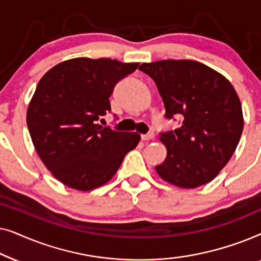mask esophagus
<instances>
[{
    "instance_id": "obj_1",
    "label": "esophagus",
    "mask_w": 261,
    "mask_h": 261,
    "mask_svg": "<svg viewBox=\"0 0 261 261\" xmlns=\"http://www.w3.org/2000/svg\"><path fill=\"white\" fill-rule=\"evenodd\" d=\"M141 139L144 141H148V140H153L154 139V134L153 133H148V134H142Z\"/></svg>"
}]
</instances>
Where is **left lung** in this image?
<instances>
[{
  "instance_id": "1",
  "label": "left lung",
  "mask_w": 261,
  "mask_h": 261,
  "mask_svg": "<svg viewBox=\"0 0 261 261\" xmlns=\"http://www.w3.org/2000/svg\"><path fill=\"white\" fill-rule=\"evenodd\" d=\"M139 70L155 82L166 117L181 115V126L162 133L167 154L156 173L167 183L195 189L212 181L240 141L244 115L229 81L195 60H159Z\"/></svg>"
}]
</instances>
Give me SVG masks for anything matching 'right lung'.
Returning a JSON list of instances; mask_svg holds the SVG:
<instances>
[{
	"instance_id": "obj_1",
	"label": "right lung",
	"mask_w": 261,
	"mask_h": 261,
	"mask_svg": "<svg viewBox=\"0 0 261 261\" xmlns=\"http://www.w3.org/2000/svg\"><path fill=\"white\" fill-rule=\"evenodd\" d=\"M139 63L73 58L57 64L39 81L27 109V126L41 162L74 190L89 191L112 179L140 134L96 123L110 112L117 82Z\"/></svg>"
}]
</instances>
